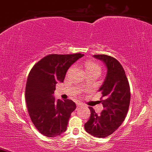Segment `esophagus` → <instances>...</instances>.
<instances>
[{"mask_svg": "<svg viewBox=\"0 0 152 152\" xmlns=\"http://www.w3.org/2000/svg\"><path fill=\"white\" fill-rule=\"evenodd\" d=\"M83 104H82V103H78V104H76V106H77V107H78V108H79V107H82V106H83Z\"/></svg>", "mask_w": 152, "mask_h": 152, "instance_id": "34e87169", "label": "esophagus"}]
</instances>
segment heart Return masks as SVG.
<instances>
[{"label":"heart","mask_w":152,"mask_h":152,"mask_svg":"<svg viewBox=\"0 0 152 152\" xmlns=\"http://www.w3.org/2000/svg\"><path fill=\"white\" fill-rule=\"evenodd\" d=\"M86 70L90 71V70H93V69H100V67L97 63L93 62L92 60H88L86 61L85 64Z\"/></svg>","instance_id":"obj_1"}]
</instances>
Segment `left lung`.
I'll list each match as a JSON object with an SVG mask.
<instances>
[{
	"mask_svg": "<svg viewBox=\"0 0 152 152\" xmlns=\"http://www.w3.org/2000/svg\"><path fill=\"white\" fill-rule=\"evenodd\" d=\"M94 57L102 60L107 68V76L99 90L104 109L97 114L89 107L90 118L84 127L94 137L104 138L118 129L125 120L130 105V90L126 72L116 59L107 55Z\"/></svg>",
	"mask_w": 152,
	"mask_h": 152,
	"instance_id": "left-lung-1",
	"label": "left lung"
}]
</instances>
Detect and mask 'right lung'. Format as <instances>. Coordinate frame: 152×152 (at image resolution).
Wrapping results in <instances>:
<instances>
[{
  "instance_id": "1",
  "label": "right lung",
  "mask_w": 152,
  "mask_h": 152,
  "mask_svg": "<svg viewBox=\"0 0 152 152\" xmlns=\"http://www.w3.org/2000/svg\"><path fill=\"white\" fill-rule=\"evenodd\" d=\"M83 56L50 54L35 64L28 74L25 98L29 116L36 129L46 137H57L66 131L76 104L71 99H55L57 82H63L71 65Z\"/></svg>"
}]
</instances>
